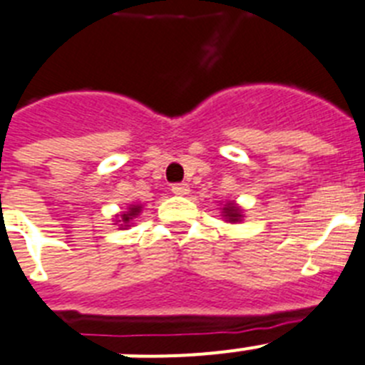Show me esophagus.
<instances>
[{"mask_svg": "<svg viewBox=\"0 0 365 365\" xmlns=\"http://www.w3.org/2000/svg\"><path fill=\"white\" fill-rule=\"evenodd\" d=\"M170 191H173L174 195L185 196L189 195V185H187V183H174V185L170 187Z\"/></svg>", "mask_w": 365, "mask_h": 365, "instance_id": "esophagus-1", "label": "esophagus"}]
</instances>
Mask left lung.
Instances as JSON below:
<instances>
[{"instance_id": "1", "label": "left lung", "mask_w": 365, "mask_h": 365, "mask_svg": "<svg viewBox=\"0 0 365 365\" xmlns=\"http://www.w3.org/2000/svg\"><path fill=\"white\" fill-rule=\"evenodd\" d=\"M222 217L226 218V222H240L242 220V209L235 202H227L222 209Z\"/></svg>"}]
</instances>
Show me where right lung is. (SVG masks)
I'll use <instances>...</instances> for the list:
<instances>
[{
    "instance_id": "right-lung-1",
    "label": "right lung",
    "mask_w": 365,
    "mask_h": 365,
    "mask_svg": "<svg viewBox=\"0 0 365 365\" xmlns=\"http://www.w3.org/2000/svg\"><path fill=\"white\" fill-rule=\"evenodd\" d=\"M139 213H141V205H139V204L130 205L128 211H123V213L119 215V220H115V222H119V226L125 230V227L130 226V220H134V218L138 217Z\"/></svg>"
}]
</instances>
